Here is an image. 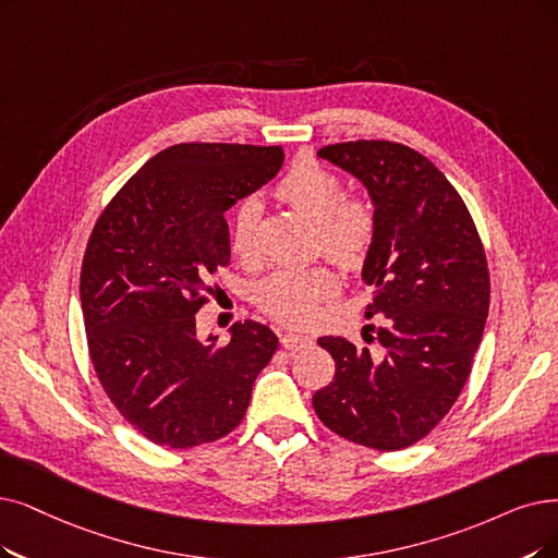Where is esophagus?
I'll use <instances>...</instances> for the list:
<instances>
[{
	"label": "esophagus",
	"instance_id": "34e87169",
	"mask_svg": "<svg viewBox=\"0 0 558 558\" xmlns=\"http://www.w3.org/2000/svg\"><path fill=\"white\" fill-rule=\"evenodd\" d=\"M281 345H283L288 352H298V350L311 345V339L304 337V333H283V337H281Z\"/></svg>",
	"mask_w": 558,
	"mask_h": 558
}]
</instances>
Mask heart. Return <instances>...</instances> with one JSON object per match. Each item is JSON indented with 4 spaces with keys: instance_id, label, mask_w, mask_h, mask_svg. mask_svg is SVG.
<instances>
[{
    "instance_id": "1",
    "label": "heart",
    "mask_w": 558,
    "mask_h": 558,
    "mask_svg": "<svg viewBox=\"0 0 558 558\" xmlns=\"http://www.w3.org/2000/svg\"><path fill=\"white\" fill-rule=\"evenodd\" d=\"M275 194L316 225L325 256L345 270H360L366 263L375 235L377 210L362 192H345L341 175L302 155L275 187ZM258 198H242L231 219V250L240 260L258 254ZM339 291V277L329 265L281 267L256 288V306L283 325H304L316 316L318 304Z\"/></svg>"
}]
</instances>
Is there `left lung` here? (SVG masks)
<instances>
[{
    "label": "left lung",
    "instance_id": "8db88e82",
    "mask_svg": "<svg viewBox=\"0 0 558 558\" xmlns=\"http://www.w3.org/2000/svg\"><path fill=\"white\" fill-rule=\"evenodd\" d=\"M320 158L368 187L377 235L364 263L375 288L366 345L320 337L337 373L314 393L325 426L377 451L408 449L449 414L483 339L489 270L458 190L426 155L389 142L329 144ZM381 345L375 353L369 343Z\"/></svg>",
    "mask_w": 558,
    "mask_h": 558
}]
</instances>
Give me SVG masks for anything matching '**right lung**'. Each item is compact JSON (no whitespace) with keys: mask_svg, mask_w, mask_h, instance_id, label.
I'll list each match as a JSON object with an SVG mask.
<instances>
[{"mask_svg":"<svg viewBox=\"0 0 558 558\" xmlns=\"http://www.w3.org/2000/svg\"><path fill=\"white\" fill-rule=\"evenodd\" d=\"M281 146L185 142L160 150L111 196L88 235L80 298L88 356L111 405L146 439L192 449L247 412L275 331L196 339L210 277L231 260L225 213L281 169Z\"/></svg>","mask_w":558,"mask_h":558,"instance_id":"add662e5","label":"right lung"}]
</instances>
